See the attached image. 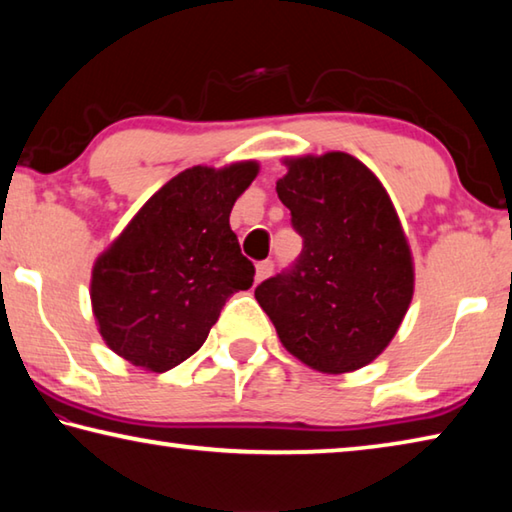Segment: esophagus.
<instances>
[{"label": "esophagus", "mask_w": 512, "mask_h": 512, "mask_svg": "<svg viewBox=\"0 0 512 512\" xmlns=\"http://www.w3.org/2000/svg\"><path fill=\"white\" fill-rule=\"evenodd\" d=\"M271 273H273V262H268V259L266 262H259L255 268V282H264Z\"/></svg>", "instance_id": "esophagus-1"}]
</instances>
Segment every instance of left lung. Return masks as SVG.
I'll list each match as a JSON object with an SVG mask.
<instances>
[{"instance_id":"1","label":"left lung","mask_w":512,"mask_h":512,"mask_svg":"<svg viewBox=\"0 0 512 512\" xmlns=\"http://www.w3.org/2000/svg\"><path fill=\"white\" fill-rule=\"evenodd\" d=\"M275 183L305 241L298 264L255 298L289 354L343 375L375 361L409 311L415 266L381 180L343 151L282 160Z\"/></svg>"}]
</instances>
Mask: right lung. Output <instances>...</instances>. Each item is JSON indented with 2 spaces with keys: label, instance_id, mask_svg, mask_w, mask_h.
Here are the masks:
<instances>
[{
  "label": "right lung",
  "instance_id": "add662e5",
  "mask_svg": "<svg viewBox=\"0 0 512 512\" xmlns=\"http://www.w3.org/2000/svg\"><path fill=\"white\" fill-rule=\"evenodd\" d=\"M257 173L255 160L180 171L94 259L92 314L121 359L171 370L205 343L225 300L253 287L230 212Z\"/></svg>",
  "mask_w": 512,
  "mask_h": 512
}]
</instances>
